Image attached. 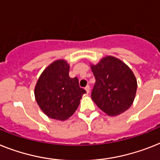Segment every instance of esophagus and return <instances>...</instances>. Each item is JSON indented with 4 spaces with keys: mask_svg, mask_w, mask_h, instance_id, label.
<instances>
[{
    "mask_svg": "<svg viewBox=\"0 0 160 160\" xmlns=\"http://www.w3.org/2000/svg\"><path fill=\"white\" fill-rule=\"evenodd\" d=\"M85 90L87 91V92H88V93H89V92H90V86L89 85L87 86V87L85 88Z\"/></svg>",
    "mask_w": 160,
    "mask_h": 160,
    "instance_id": "34e87169",
    "label": "esophagus"
}]
</instances>
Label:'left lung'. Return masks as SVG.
Returning a JSON list of instances; mask_svg holds the SVG:
<instances>
[{"mask_svg": "<svg viewBox=\"0 0 160 160\" xmlns=\"http://www.w3.org/2000/svg\"><path fill=\"white\" fill-rule=\"evenodd\" d=\"M91 68L96 78L92 92L96 105L109 116L129 109L135 99L137 82L128 66L113 56H105Z\"/></svg>", "mask_w": 160, "mask_h": 160, "instance_id": "obj_1", "label": "left lung"}]
</instances>
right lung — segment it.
<instances>
[{
    "instance_id": "right-lung-1",
    "label": "right lung",
    "mask_w": 160,
    "mask_h": 160,
    "mask_svg": "<svg viewBox=\"0 0 160 160\" xmlns=\"http://www.w3.org/2000/svg\"><path fill=\"white\" fill-rule=\"evenodd\" d=\"M69 65L58 59L45 69L36 84V101L49 118L68 119L74 113L86 91L79 87L78 79L68 75Z\"/></svg>"
}]
</instances>
